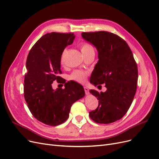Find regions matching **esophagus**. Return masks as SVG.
Returning a JSON list of instances; mask_svg holds the SVG:
<instances>
[{
	"instance_id": "obj_1",
	"label": "esophagus",
	"mask_w": 159,
	"mask_h": 159,
	"mask_svg": "<svg viewBox=\"0 0 159 159\" xmlns=\"http://www.w3.org/2000/svg\"><path fill=\"white\" fill-rule=\"evenodd\" d=\"M84 90H85V93L86 95L89 94V90L87 87H84Z\"/></svg>"
}]
</instances>
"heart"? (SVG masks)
<instances>
[{"mask_svg": "<svg viewBox=\"0 0 159 159\" xmlns=\"http://www.w3.org/2000/svg\"><path fill=\"white\" fill-rule=\"evenodd\" d=\"M91 50H93V47L91 45L87 44V43H84V44H83L81 46V51L82 53ZM61 61H63V56L61 57ZM87 73L85 71L77 70L74 71L73 73L70 75V79L73 81H77V82L84 83L86 80V78H87Z\"/></svg>", "mask_w": 159, "mask_h": 159, "instance_id": "b5f03b06", "label": "heart"}]
</instances>
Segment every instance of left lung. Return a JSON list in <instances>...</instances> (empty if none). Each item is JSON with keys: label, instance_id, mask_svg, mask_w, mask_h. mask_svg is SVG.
<instances>
[{"label": "left lung", "instance_id": "obj_1", "mask_svg": "<svg viewBox=\"0 0 159 159\" xmlns=\"http://www.w3.org/2000/svg\"><path fill=\"white\" fill-rule=\"evenodd\" d=\"M81 36L93 45L98 52V61L90 77L95 86L105 84L106 91L91 89L99 100L95 110L89 112L93 121L111 123L121 119L133 102L137 90V66L127 42L106 31L83 32Z\"/></svg>", "mask_w": 159, "mask_h": 159}]
</instances>
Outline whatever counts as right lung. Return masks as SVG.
<instances>
[{"mask_svg":"<svg viewBox=\"0 0 159 159\" xmlns=\"http://www.w3.org/2000/svg\"><path fill=\"white\" fill-rule=\"evenodd\" d=\"M74 38L72 33H48L35 43L27 57L24 95L33 116L48 125L65 122L72 104L85 96L83 86L79 84L68 82L64 89L56 90L52 86L53 81L61 79L62 53Z\"/></svg>","mask_w":159,"mask_h":159,"instance_id":"add662e5","label":"right lung"}]
</instances>
